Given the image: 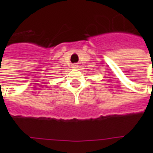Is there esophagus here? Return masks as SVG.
<instances>
[{"mask_svg": "<svg viewBox=\"0 0 153 153\" xmlns=\"http://www.w3.org/2000/svg\"><path fill=\"white\" fill-rule=\"evenodd\" d=\"M72 67H73V68H77V67H78V65H77V64H73V65H72Z\"/></svg>", "mask_w": 153, "mask_h": 153, "instance_id": "34e87169", "label": "esophagus"}]
</instances>
